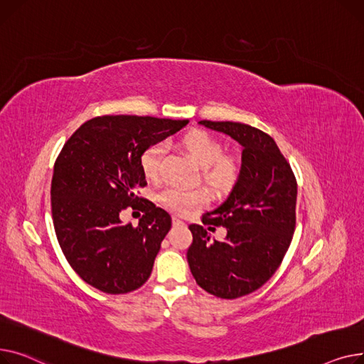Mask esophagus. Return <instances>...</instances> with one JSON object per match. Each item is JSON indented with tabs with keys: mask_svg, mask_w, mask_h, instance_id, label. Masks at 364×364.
I'll list each match as a JSON object with an SVG mask.
<instances>
[{
	"mask_svg": "<svg viewBox=\"0 0 364 364\" xmlns=\"http://www.w3.org/2000/svg\"><path fill=\"white\" fill-rule=\"evenodd\" d=\"M172 220H173V225H181V223H183V222L179 219V218H173Z\"/></svg>",
	"mask_w": 364,
	"mask_h": 364,
	"instance_id": "1",
	"label": "esophagus"
}]
</instances>
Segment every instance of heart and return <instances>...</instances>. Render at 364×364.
I'll list each match as a JSON object with an SVG mask.
<instances>
[{"mask_svg": "<svg viewBox=\"0 0 364 364\" xmlns=\"http://www.w3.org/2000/svg\"><path fill=\"white\" fill-rule=\"evenodd\" d=\"M181 145L191 159L201 167V179L213 192H226L238 179V166L232 159L222 156V144L207 132L192 131L181 138ZM166 153L164 142L149 145L141 156V168L148 179H159L161 161ZM207 197L200 189H183L168 186L160 194L161 204L178 215H186L191 210L201 207Z\"/></svg>", "mask_w": 364, "mask_h": 364, "instance_id": "heart-1", "label": "heart"}]
</instances>
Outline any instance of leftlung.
Instances as JSON below:
<instances>
[{
  "label": "left lung",
  "mask_w": 364,
  "mask_h": 364,
  "mask_svg": "<svg viewBox=\"0 0 364 364\" xmlns=\"http://www.w3.org/2000/svg\"><path fill=\"white\" fill-rule=\"evenodd\" d=\"M211 131L242 146L241 168L228 198L207 211L203 223L227 228L223 242L209 241L201 225H191L186 259L207 292L238 298L263 287L282 263L295 229L296 182L272 136L238 122L201 120Z\"/></svg>",
  "instance_id": "left-lung-1"
}]
</instances>
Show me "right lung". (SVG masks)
Masks as SVG:
<instances>
[{
    "label": "right lung",
    "instance_id": "right-lung-1",
    "mask_svg": "<svg viewBox=\"0 0 364 364\" xmlns=\"http://www.w3.org/2000/svg\"><path fill=\"white\" fill-rule=\"evenodd\" d=\"M188 120L149 116H101L85 122L64 144L54 164L51 208L58 244L73 270L107 294H126L151 274L161 241L172 228L168 213L153 203L136 228L123 225L126 207L145 201L141 156L179 132Z\"/></svg>",
    "mask_w": 364,
    "mask_h": 364
}]
</instances>
